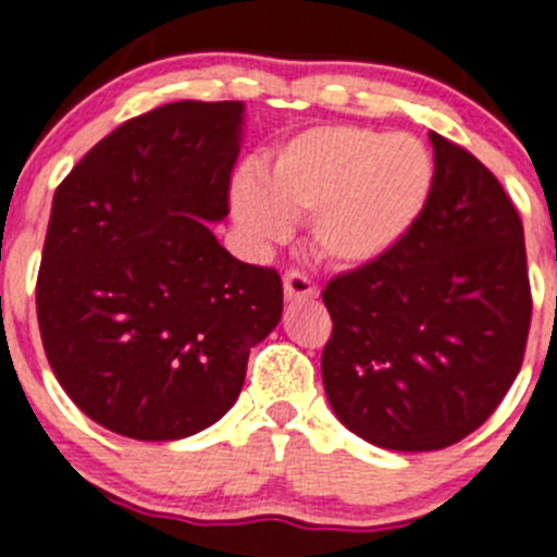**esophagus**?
I'll return each mask as SVG.
<instances>
[{
	"instance_id": "obj_1",
	"label": "esophagus",
	"mask_w": 557,
	"mask_h": 557,
	"mask_svg": "<svg viewBox=\"0 0 557 557\" xmlns=\"http://www.w3.org/2000/svg\"><path fill=\"white\" fill-rule=\"evenodd\" d=\"M283 285L288 302H305V299H315V296H319V285H315L308 274L299 272V269H288L283 277Z\"/></svg>"
}]
</instances>
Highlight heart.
<instances>
[{"label": "heart", "mask_w": 557, "mask_h": 557, "mask_svg": "<svg viewBox=\"0 0 557 557\" xmlns=\"http://www.w3.org/2000/svg\"><path fill=\"white\" fill-rule=\"evenodd\" d=\"M434 186V159L409 134L324 126L285 143L231 191L238 225L258 242H283L290 220L313 216V247L326 263L379 261L420 220Z\"/></svg>", "instance_id": "heart-1"}]
</instances>
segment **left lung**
<instances>
[{"label":"left lung","mask_w":557,"mask_h":557,"mask_svg":"<svg viewBox=\"0 0 557 557\" xmlns=\"http://www.w3.org/2000/svg\"><path fill=\"white\" fill-rule=\"evenodd\" d=\"M434 186L379 261L332 277L321 355L341 423L387 450H440L490 420L522 368L524 231L500 181L431 132Z\"/></svg>","instance_id":"1"}]
</instances>
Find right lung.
Instances as JSON below:
<instances>
[{"mask_svg":"<svg viewBox=\"0 0 557 557\" xmlns=\"http://www.w3.org/2000/svg\"><path fill=\"white\" fill-rule=\"evenodd\" d=\"M242 101H175L132 117L51 202L35 305L71 401L132 440H181L236 404L249 349L277 326L283 280L233 258Z\"/></svg>","mask_w":557,"mask_h":557,"instance_id":"obj_1","label":"right lung"}]
</instances>
